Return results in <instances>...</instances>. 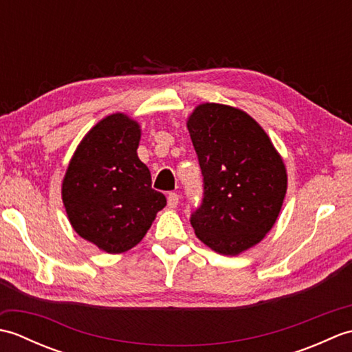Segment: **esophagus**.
Segmentation results:
<instances>
[{"label": "esophagus", "instance_id": "esophagus-1", "mask_svg": "<svg viewBox=\"0 0 352 352\" xmlns=\"http://www.w3.org/2000/svg\"><path fill=\"white\" fill-rule=\"evenodd\" d=\"M178 201H180V197H178L175 192H170L168 195V206L170 208H175L178 206Z\"/></svg>", "mask_w": 352, "mask_h": 352}]
</instances>
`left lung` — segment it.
I'll return each instance as SVG.
<instances>
[{"label": "left lung", "instance_id": "obj_1", "mask_svg": "<svg viewBox=\"0 0 352 352\" xmlns=\"http://www.w3.org/2000/svg\"><path fill=\"white\" fill-rule=\"evenodd\" d=\"M203 174L190 214L199 241L236 256L272 228L287 189L286 168L263 129L242 110L201 104L188 121Z\"/></svg>", "mask_w": 352, "mask_h": 352}]
</instances>
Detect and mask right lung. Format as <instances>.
<instances>
[{
    "instance_id": "add662e5",
    "label": "right lung",
    "mask_w": 352,
    "mask_h": 352,
    "mask_svg": "<svg viewBox=\"0 0 352 352\" xmlns=\"http://www.w3.org/2000/svg\"><path fill=\"white\" fill-rule=\"evenodd\" d=\"M139 125L110 115L86 134L66 170L62 197L71 226L100 250L118 254L138 245L166 206L142 163Z\"/></svg>"
}]
</instances>
